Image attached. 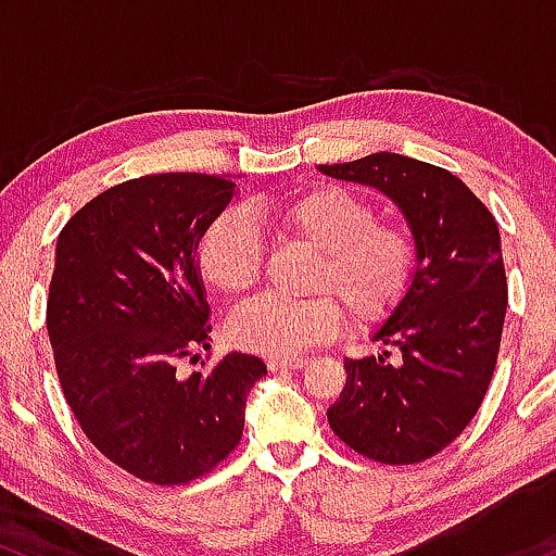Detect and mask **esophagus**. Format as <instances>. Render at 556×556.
Instances as JSON below:
<instances>
[{
  "label": "esophagus",
  "instance_id": "obj_1",
  "mask_svg": "<svg viewBox=\"0 0 556 556\" xmlns=\"http://www.w3.org/2000/svg\"><path fill=\"white\" fill-rule=\"evenodd\" d=\"M305 363L303 358H269L266 361V366H269L271 374H279V371H295V368H303Z\"/></svg>",
  "mask_w": 556,
  "mask_h": 556
}]
</instances>
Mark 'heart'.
<instances>
[{
    "mask_svg": "<svg viewBox=\"0 0 556 556\" xmlns=\"http://www.w3.org/2000/svg\"><path fill=\"white\" fill-rule=\"evenodd\" d=\"M253 219L277 225L279 232L308 242L321 253L314 290L334 292L353 321L376 324L405 298L416 271V240L405 227L376 222L366 198L342 188H314L287 198ZM198 271L212 290L238 295L256 285L261 240L251 216L225 212L198 242ZM342 327V308L331 295L287 300L261 295L227 318V340L248 353L295 358Z\"/></svg>",
    "mask_w": 556,
    "mask_h": 556,
    "instance_id": "heart-1",
    "label": "heart"
}]
</instances>
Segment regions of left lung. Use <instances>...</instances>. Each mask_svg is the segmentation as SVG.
Instances as JSON below:
<instances>
[{
  "mask_svg": "<svg viewBox=\"0 0 556 556\" xmlns=\"http://www.w3.org/2000/svg\"><path fill=\"white\" fill-rule=\"evenodd\" d=\"M318 172L381 190L416 240L410 287L374 331L400 358L344 361L329 426L368 460L424 463L460 437L494 376L507 314L500 227L460 177L418 159L381 151Z\"/></svg>",
  "mask_w": 556,
  "mask_h": 556,
  "instance_id": "obj_1",
  "label": "left lung"
}]
</instances>
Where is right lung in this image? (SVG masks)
I'll return each mask as SVG.
<instances>
[{"label":"right lung","mask_w":556,"mask_h":556,"mask_svg":"<svg viewBox=\"0 0 556 556\" xmlns=\"http://www.w3.org/2000/svg\"><path fill=\"white\" fill-rule=\"evenodd\" d=\"M232 198L227 177H136L88 201L56 238L47 329L62 392L106 460L159 486L225 460L266 376L245 353L177 374V361L212 350L198 242Z\"/></svg>","instance_id":"obj_1"}]
</instances>
